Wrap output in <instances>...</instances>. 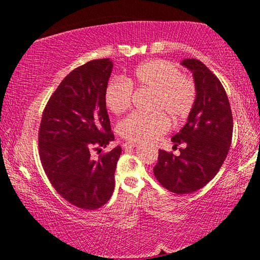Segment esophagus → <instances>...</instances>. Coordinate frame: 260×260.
<instances>
[{"label": "esophagus", "mask_w": 260, "mask_h": 260, "mask_svg": "<svg viewBox=\"0 0 260 260\" xmlns=\"http://www.w3.org/2000/svg\"><path fill=\"white\" fill-rule=\"evenodd\" d=\"M134 147H138V143L133 142V141H128V142H126L124 144V148H134Z\"/></svg>", "instance_id": "esophagus-1"}]
</instances>
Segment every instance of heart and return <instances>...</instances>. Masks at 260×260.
I'll use <instances>...</instances> for the list:
<instances>
[{
	"mask_svg": "<svg viewBox=\"0 0 260 260\" xmlns=\"http://www.w3.org/2000/svg\"><path fill=\"white\" fill-rule=\"evenodd\" d=\"M152 91L150 114L132 113L118 125L121 136L134 142H152L170 128L169 118L183 120L193 108L196 88L190 78L182 76L173 63L151 59L136 67L125 79H113L104 93L107 108L114 114L125 112L131 107L133 87Z\"/></svg>",
	"mask_w": 260,
	"mask_h": 260,
	"instance_id": "obj_1",
	"label": "heart"
}]
</instances>
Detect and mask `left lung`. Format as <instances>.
Instances as JSON below:
<instances>
[{"instance_id":"8db88e82","label":"left lung","mask_w":260,"mask_h":260,"mask_svg":"<svg viewBox=\"0 0 260 260\" xmlns=\"http://www.w3.org/2000/svg\"><path fill=\"white\" fill-rule=\"evenodd\" d=\"M192 73L196 100L187 122L172 142L186 143L180 156L159 150L153 174L174 193H191L212 180L225 161L233 136V116L221 82L199 59L180 63Z\"/></svg>"}]
</instances>
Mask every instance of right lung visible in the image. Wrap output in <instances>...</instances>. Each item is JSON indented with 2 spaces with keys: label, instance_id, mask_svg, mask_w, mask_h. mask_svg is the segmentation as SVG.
<instances>
[{
  "label": "right lung",
  "instance_id": "1",
  "mask_svg": "<svg viewBox=\"0 0 260 260\" xmlns=\"http://www.w3.org/2000/svg\"><path fill=\"white\" fill-rule=\"evenodd\" d=\"M113 63L95 59L70 72L48 101L39 131L43 170L56 191L72 205L96 210L114 189V172L121 148L90 157L91 149L114 140L110 126L105 88Z\"/></svg>",
  "mask_w": 260,
  "mask_h": 260
}]
</instances>
